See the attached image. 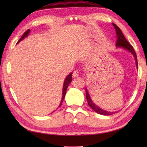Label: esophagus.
Here are the masks:
<instances>
[{"instance_id": "obj_1", "label": "esophagus", "mask_w": 147, "mask_h": 147, "mask_svg": "<svg viewBox=\"0 0 147 147\" xmlns=\"http://www.w3.org/2000/svg\"><path fill=\"white\" fill-rule=\"evenodd\" d=\"M73 78H78L79 76V73L78 71H74V73H73Z\"/></svg>"}]
</instances>
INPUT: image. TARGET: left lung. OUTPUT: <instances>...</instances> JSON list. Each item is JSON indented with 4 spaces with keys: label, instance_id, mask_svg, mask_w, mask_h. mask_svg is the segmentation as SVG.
<instances>
[{
    "label": "left lung",
    "instance_id": "1",
    "mask_svg": "<svg viewBox=\"0 0 147 147\" xmlns=\"http://www.w3.org/2000/svg\"><path fill=\"white\" fill-rule=\"evenodd\" d=\"M112 24L114 26V28H115V31H116V35H117L116 47H121V48H123L124 49H126V51H128L130 53L132 54V55L134 56V58H135L137 68H138V59H137L136 53L135 51H134L133 47L128 43V41L126 40L125 38H124V35L123 34V32H122V31L121 30V29L119 28L115 24L113 23ZM86 99H87V101H88V105L90 106L91 108L93 109L94 111H95V112H96L98 114H100V115H112V114H113V112H111V111L104 110V109H101L100 108H99V107L95 105V104L93 102V101H92L91 98L90 97V95H89L87 88L86 89Z\"/></svg>",
    "mask_w": 147,
    "mask_h": 147
}]
</instances>
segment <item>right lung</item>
Instances as JSON below:
<instances>
[{
    "mask_svg": "<svg viewBox=\"0 0 147 147\" xmlns=\"http://www.w3.org/2000/svg\"><path fill=\"white\" fill-rule=\"evenodd\" d=\"M30 32V29L27 30L23 34V36H22L21 38L19 39V40L18 41V42H17V43H18L19 42H20L21 41L23 40V39H24L25 38H26V37L28 36V35L29 34ZM71 81H72V73L69 74V75L66 77V78H65V81H64L63 86V93H62V98H61V102H60V104H59V105L58 106V108L61 106L62 102H63V99L65 98V96L67 89L69 85L71 82ZM53 112H54V111H53Z\"/></svg>",
    "mask_w": 147,
    "mask_h": 147,
    "instance_id": "add662e5",
    "label": "right lung"
}]
</instances>
